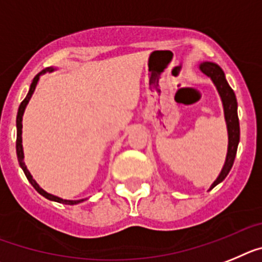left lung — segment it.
I'll return each mask as SVG.
<instances>
[{"label": "left lung", "instance_id": "8db88e82", "mask_svg": "<svg viewBox=\"0 0 262 262\" xmlns=\"http://www.w3.org/2000/svg\"><path fill=\"white\" fill-rule=\"evenodd\" d=\"M199 70L204 75L210 77L212 80L216 91L219 93L220 100L223 104V111H224V120L227 125V133H228V149H227L226 162L223 165V169L217 178L215 179L210 190H212L215 186H217L220 182L226 179L228 172L231 171L232 165L235 162L236 151H237L238 142H240V124H238L237 116V100H236L235 92L229 87L228 81L226 79V75L220 66L212 62H202L199 64ZM208 190V191H210Z\"/></svg>", "mask_w": 262, "mask_h": 262}]
</instances>
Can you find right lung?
Listing matches in <instances>:
<instances>
[{"label": "right lung", "instance_id": "add662e5", "mask_svg": "<svg viewBox=\"0 0 262 262\" xmlns=\"http://www.w3.org/2000/svg\"><path fill=\"white\" fill-rule=\"evenodd\" d=\"M58 68L56 67H47L45 68L43 71H40L39 74L36 75L35 77L33 79V81H31L30 84V88H29V92H27L26 97H25V100L21 103V105H19V108H18V113H17V142H15V149H17V158H18V162H19V166H21V169L24 170L25 175H26L27 181L30 182L31 186H33L34 188H35L38 192H39L42 196H45L46 199L49 200H52V202H58V203H63V204H68V206H74V204H79L81 203V202H84L85 199H77V200H68V199H63V198H59L56 196V195H52V194H49L47 191L43 190L42 187H40L38 183H36L35 179L33 178V175L30 174V171L27 170V166L26 163H25V154H24V146H22V118H24V113H25V109H26L27 104H29V101H30L31 96H33L34 91H35V87L36 84H38V81H39L40 76L45 74H47V72H54L56 71Z\"/></svg>", "mask_w": 262, "mask_h": 262}]
</instances>
